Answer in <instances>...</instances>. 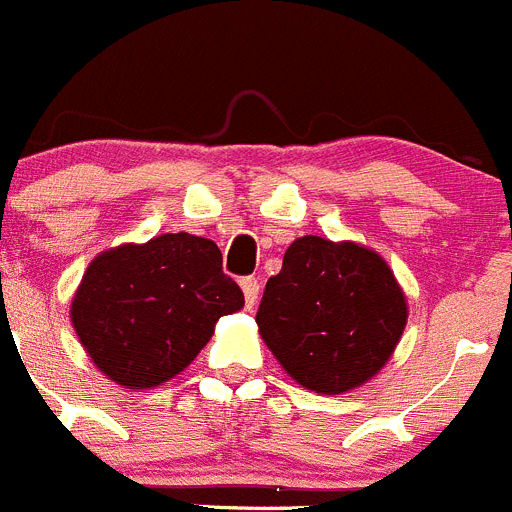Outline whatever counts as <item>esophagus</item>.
Returning <instances> with one entry per match:
<instances>
[{"label":"esophagus","mask_w":512,"mask_h":512,"mask_svg":"<svg viewBox=\"0 0 512 512\" xmlns=\"http://www.w3.org/2000/svg\"><path fill=\"white\" fill-rule=\"evenodd\" d=\"M241 289L243 296H246V306L251 309L259 301V281L253 279V276H246V279H241Z\"/></svg>","instance_id":"1"}]
</instances>
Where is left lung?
<instances>
[{
    "label": "left lung",
    "instance_id": "obj_1",
    "mask_svg": "<svg viewBox=\"0 0 512 512\" xmlns=\"http://www.w3.org/2000/svg\"><path fill=\"white\" fill-rule=\"evenodd\" d=\"M256 324L291 379L311 392L342 394L362 387L392 357L407 301L379 253L304 236L266 281Z\"/></svg>",
    "mask_w": 512,
    "mask_h": 512
}]
</instances>
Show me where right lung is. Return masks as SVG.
<instances>
[{
	"label": "right lung",
	"mask_w": 512,
	"mask_h": 512,
	"mask_svg": "<svg viewBox=\"0 0 512 512\" xmlns=\"http://www.w3.org/2000/svg\"><path fill=\"white\" fill-rule=\"evenodd\" d=\"M243 306L223 274L221 251L191 233L102 251L80 281L70 316L102 374L125 389H150L198 357L221 316Z\"/></svg>",
	"instance_id": "obj_1"
}]
</instances>
